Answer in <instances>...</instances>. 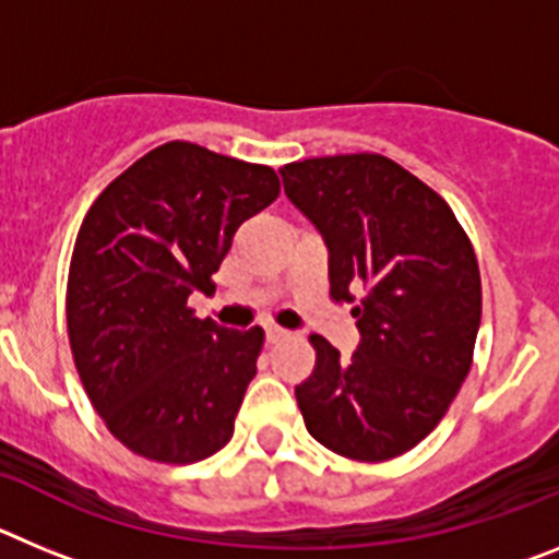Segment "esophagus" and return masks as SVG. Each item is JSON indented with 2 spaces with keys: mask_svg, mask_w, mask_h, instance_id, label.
<instances>
[{
  "mask_svg": "<svg viewBox=\"0 0 559 559\" xmlns=\"http://www.w3.org/2000/svg\"><path fill=\"white\" fill-rule=\"evenodd\" d=\"M265 338H269L271 344H276V341H285L288 338V330L276 328V324H265Z\"/></svg>",
  "mask_w": 559,
  "mask_h": 559,
  "instance_id": "obj_1",
  "label": "esophagus"
}]
</instances>
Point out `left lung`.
I'll use <instances>...</instances> for the list:
<instances>
[{
  "label": "left lung",
  "instance_id": "8db88e82",
  "mask_svg": "<svg viewBox=\"0 0 559 559\" xmlns=\"http://www.w3.org/2000/svg\"><path fill=\"white\" fill-rule=\"evenodd\" d=\"M285 195L328 246L330 296L355 302L353 358L310 335L296 386L310 437L358 462L412 451L445 417L481 322L476 251L445 199L380 153L290 162Z\"/></svg>",
  "mask_w": 559,
  "mask_h": 559
}]
</instances>
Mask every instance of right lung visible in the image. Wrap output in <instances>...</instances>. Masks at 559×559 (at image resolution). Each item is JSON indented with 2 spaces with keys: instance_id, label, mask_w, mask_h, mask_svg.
Instances as JSON below:
<instances>
[{
  "instance_id": "right-lung-1",
  "label": "right lung",
  "mask_w": 559,
  "mask_h": 559,
  "mask_svg": "<svg viewBox=\"0 0 559 559\" xmlns=\"http://www.w3.org/2000/svg\"><path fill=\"white\" fill-rule=\"evenodd\" d=\"M276 195L271 167L167 142L86 212L69 265V344L92 406L128 451L190 464L235 433L265 333L218 328L187 299L215 290L235 231Z\"/></svg>"
}]
</instances>
